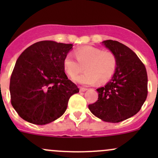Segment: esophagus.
Returning <instances> with one entry per match:
<instances>
[{
	"label": "esophagus",
	"mask_w": 158,
	"mask_h": 158,
	"mask_svg": "<svg viewBox=\"0 0 158 158\" xmlns=\"http://www.w3.org/2000/svg\"><path fill=\"white\" fill-rule=\"evenodd\" d=\"M86 90H87V89L84 88V87H80V88H79V91H80V92H85V91H86Z\"/></svg>",
	"instance_id": "obj_1"
}]
</instances>
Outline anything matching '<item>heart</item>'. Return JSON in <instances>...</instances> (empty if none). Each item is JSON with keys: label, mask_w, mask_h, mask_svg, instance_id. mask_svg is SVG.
<instances>
[{"label": "heart", "mask_w": 158, "mask_h": 158, "mask_svg": "<svg viewBox=\"0 0 158 158\" xmlns=\"http://www.w3.org/2000/svg\"><path fill=\"white\" fill-rule=\"evenodd\" d=\"M76 61L71 54L63 60V68L69 77H75L86 70L83 74L74 78V81L82 85H92L96 81L99 84L108 82L115 73L118 58L114 52L92 46H85L75 50Z\"/></svg>", "instance_id": "obj_1"}]
</instances>
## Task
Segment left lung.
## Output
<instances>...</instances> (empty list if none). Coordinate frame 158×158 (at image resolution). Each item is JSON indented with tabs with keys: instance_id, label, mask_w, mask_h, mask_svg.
<instances>
[{
	"instance_id": "8db88e82",
	"label": "left lung",
	"mask_w": 158,
	"mask_h": 158,
	"mask_svg": "<svg viewBox=\"0 0 158 158\" xmlns=\"http://www.w3.org/2000/svg\"><path fill=\"white\" fill-rule=\"evenodd\" d=\"M103 44L117 56L118 66L111 81L96 89L98 100L89 109L98 118L117 123L141 109L148 95V74L144 63L128 47L111 40Z\"/></svg>"
}]
</instances>
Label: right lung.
Returning <instances> with one entry per match:
<instances>
[{
  "mask_svg": "<svg viewBox=\"0 0 158 158\" xmlns=\"http://www.w3.org/2000/svg\"><path fill=\"white\" fill-rule=\"evenodd\" d=\"M73 44L40 41L20 54L10 81V102L20 118L46 125L63 115L77 85L68 79L63 60Z\"/></svg>",
  "mask_w": 158,
  "mask_h": 158,
  "instance_id": "right-lung-1",
  "label": "right lung"
}]
</instances>
